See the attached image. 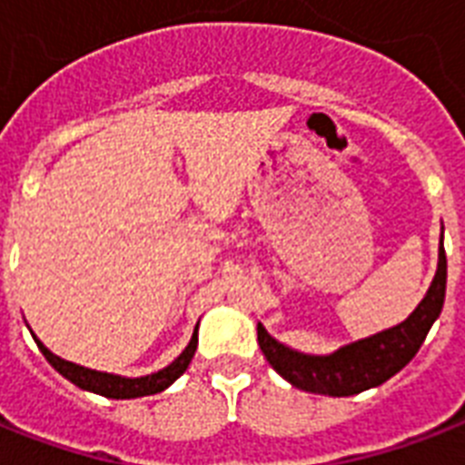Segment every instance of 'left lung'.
Returning a JSON list of instances; mask_svg holds the SVG:
<instances>
[{"label":"left lung","mask_w":465,"mask_h":465,"mask_svg":"<svg viewBox=\"0 0 465 465\" xmlns=\"http://www.w3.org/2000/svg\"><path fill=\"white\" fill-rule=\"evenodd\" d=\"M447 292V255L440 245V265L425 298L406 322L384 330L375 337L361 339L331 356H305L286 349L272 339L262 324H258V343L270 365L286 382L311 394L353 396L387 382L418 353L430 327L440 318Z\"/></svg>","instance_id":"obj_1"}]
</instances>
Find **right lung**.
<instances>
[{"label":"right lung","instance_id":"add662e5","mask_svg":"<svg viewBox=\"0 0 465 465\" xmlns=\"http://www.w3.org/2000/svg\"><path fill=\"white\" fill-rule=\"evenodd\" d=\"M35 339V337H33ZM37 349L43 351V356L47 358L49 365L64 375L69 382H74L75 387H81V390L95 391L100 396H107V399H135V396H150L157 394V391L167 390L169 384L186 372L188 363H191V358L195 356V349H198V327H195L193 337H191V343L186 346V351L181 353L172 365H167L160 372H153V375L145 377H135V380H128V377H119V375H107V372H97V370H88L81 368V365L69 363V361H62V358H56L52 351H47L43 343L37 341Z\"/></svg>","mask_w":465,"mask_h":465}]
</instances>
